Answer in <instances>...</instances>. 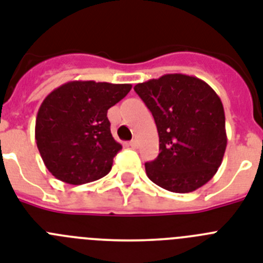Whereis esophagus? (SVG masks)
I'll use <instances>...</instances> for the list:
<instances>
[{"label":"esophagus","instance_id":"obj_1","mask_svg":"<svg viewBox=\"0 0 263 263\" xmlns=\"http://www.w3.org/2000/svg\"><path fill=\"white\" fill-rule=\"evenodd\" d=\"M129 145H131L132 148H138V147H139V141H138V139H134V140L129 141Z\"/></svg>","mask_w":263,"mask_h":263}]
</instances>
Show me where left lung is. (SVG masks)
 <instances>
[{
  "label": "left lung",
  "instance_id": "left-lung-1",
  "mask_svg": "<svg viewBox=\"0 0 263 263\" xmlns=\"http://www.w3.org/2000/svg\"><path fill=\"white\" fill-rule=\"evenodd\" d=\"M159 132V151L145 163L148 179L175 193H189L216 175L228 144L225 112L216 91L196 77L165 74L134 87Z\"/></svg>",
  "mask_w": 263,
  "mask_h": 263
}]
</instances>
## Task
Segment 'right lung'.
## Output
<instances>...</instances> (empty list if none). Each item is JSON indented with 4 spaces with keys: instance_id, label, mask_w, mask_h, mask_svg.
I'll return each mask as SVG.
<instances>
[{
    "instance_id": "1",
    "label": "right lung",
    "mask_w": 263,
    "mask_h": 263,
    "mask_svg": "<svg viewBox=\"0 0 263 263\" xmlns=\"http://www.w3.org/2000/svg\"><path fill=\"white\" fill-rule=\"evenodd\" d=\"M131 88V84L72 81L45 98L36 114L35 141L52 176L81 185L111 171L122 145L112 138L107 111Z\"/></svg>"
}]
</instances>
